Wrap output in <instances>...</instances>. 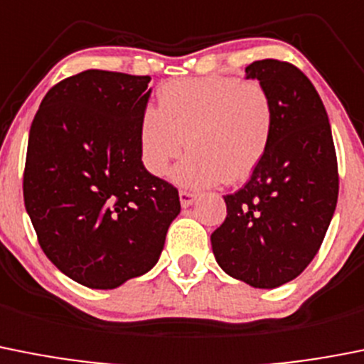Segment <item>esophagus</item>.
<instances>
[{
    "instance_id": "esophagus-1",
    "label": "esophagus",
    "mask_w": 364,
    "mask_h": 364,
    "mask_svg": "<svg viewBox=\"0 0 364 364\" xmlns=\"http://www.w3.org/2000/svg\"><path fill=\"white\" fill-rule=\"evenodd\" d=\"M178 196H180V205H182V208H189V205H193V202L196 200V195L191 191H180Z\"/></svg>"
}]
</instances>
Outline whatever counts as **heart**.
<instances>
[{
	"label": "heart",
	"mask_w": 364,
	"mask_h": 364,
	"mask_svg": "<svg viewBox=\"0 0 364 364\" xmlns=\"http://www.w3.org/2000/svg\"><path fill=\"white\" fill-rule=\"evenodd\" d=\"M159 105L139 122L141 162L153 176L171 173L176 186L204 189L245 182L265 159L274 135V106L259 82L235 77L180 79L159 90Z\"/></svg>",
	"instance_id": "heart-1"
}]
</instances>
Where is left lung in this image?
Masks as SVG:
<instances>
[{
	"label": "left lung",
	"instance_id": "1",
	"mask_svg": "<svg viewBox=\"0 0 364 364\" xmlns=\"http://www.w3.org/2000/svg\"><path fill=\"white\" fill-rule=\"evenodd\" d=\"M245 77L271 95L274 135L247 184L223 196L228 216L211 247L223 272L276 289L298 278L321 247L338 204V159L325 106L301 70L262 59Z\"/></svg>",
	"mask_w": 364,
	"mask_h": 364
}]
</instances>
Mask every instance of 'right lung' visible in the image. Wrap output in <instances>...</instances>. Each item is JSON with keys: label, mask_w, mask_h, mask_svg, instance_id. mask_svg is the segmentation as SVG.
I'll return each instance as SVG.
<instances>
[{"label": "right lung", "mask_w": 364, "mask_h": 364, "mask_svg": "<svg viewBox=\"0 0 364 364\" xmlns=\"http://www.w3.org/2000/svg\"><path fill=\"white\" fill-rule=\"evenodd\" d=\"M148 75L85 70L48 90L28 135L23 196L46 258L90 289L159 262L178 191L142 166Z\"/></svg>", "instance_id": "right-lung-1"}]
</instances>
